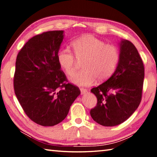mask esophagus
<instances>
[{
    "label": "esophagus",
    "mask_w": 157,
    "mask_h": 157,
    "mask_svg": "<svg viewBox=\"0 0 157 157\" xmlns=\"http://www.w3.org/2000/svg\"><path fill=\"white\" fill-rule=\"evenodd\" d=\"M80 91H81V94H82V95H84V94L87 93V89H86V88H80Z\"/></svg>",
    "instance_id": "esophagus-1"
}]
</instances>
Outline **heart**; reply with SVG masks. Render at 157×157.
<instances>
[{
	"instance_id": "heart-1",
	"label": "heart",
	"mask_w": 157,
	"mask_h": 157,
	"mask_svg": "<svg viewBox=\"0 0 157 157\" xmlns=\"http://www.w3.org/2000/svg\"><path fill=\"white\" fill-rule=\"evenodd\" d=\"M78 60H84L80 72L70 78V81L78 86H89L96 79L99 82L109 78L115 71L119 59V51L113 44H105L101 40L87 34L71 43ZM57 59L67 75L75 72V58L67 49H60Z\"/></svg>"
}]
</instances>
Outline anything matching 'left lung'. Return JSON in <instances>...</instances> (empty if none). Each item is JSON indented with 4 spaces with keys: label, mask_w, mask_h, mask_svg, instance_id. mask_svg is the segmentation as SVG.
I'll return each mask as SVG.
<instances>
[{
    "label": "left lung",
    "mask_w": 157,
    "mask_h": 157,
    "mask_svg": "<svg viewBox=\"0 0 157 157\" xmlns=\"http://www.w3.org/2000/svg\"><path fill=\"white\" fill-rule=\"evenodd\" d=\"M119 59L115 71L107 80L90 92L98 99L90 110L91 117L104 126H115L132 115L141 102L144 79L143 61L132 42L119 43Z\"/></svg>",
    "instance_id": "left-lung-1"
}]
</instances>
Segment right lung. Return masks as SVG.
<instances>
[{"label":"right lung","instance_id":"add662e5","mask_svg":"<svg viewBox=\"0 0 157 157\" xmlns=\"http://www.w3.org/2000/svg\"><path fill=\"white\" fill-rule=\"evenodd\" d=\"M64 36V31L33 36L16 58L13 87L17 99L30 119L42 126L63 121L80 94L78 87L66 83L57 59Z\"/></svg>","mask_w":157,"mask_h":157}]
</instances>
